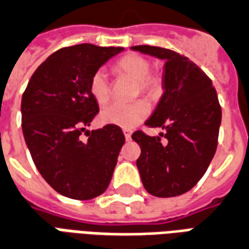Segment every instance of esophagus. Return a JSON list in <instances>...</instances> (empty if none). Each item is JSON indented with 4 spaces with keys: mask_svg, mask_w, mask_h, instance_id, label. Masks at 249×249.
I'll list each match as a JSON object with an SVG mask.
<instances>
[{
    "mask_svg": "<svg viewBox=\"0 0 249 249\" xmlns=\"http://www.w3.org/2000/svg\"><path fill=\"white\" fill-rule=\"evenodd\" d=\"M124 136H125V140L129 141V140H130V137H132V130L124 129Z\"/></svg>",
    "mask_w": 249,
    "mask_h": 249,
    "instance_id": "1",
    "label": "esophagus"
}]
</instances>
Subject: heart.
Returning a JSON list of instances; mask_svg holds the SVG:
<instances>
[{"label":"heart","mask_w":249,"mask_h":249,"mask_svg":"<svg viewBox=\"0 0 249 249\" xmlns=\"http://www.w3.org/2000/svg\"><path fill=\"white\" fill-rule=\"evenodd\" d=\"M116 71L133 80V96L137 97L142 94L149 100H155L160 96L162 90L161 77L151 73V62L145 57L139 54H126L121 57L114 65ZM89 90L94 101L98 105H104L110 97V85H109L107 73L103 69H98L92 74L89 81ZM149 114V107L145 101L137 100L135 103L112 104L104 108L100 113V121L104 125H114L123 129H132L142 123Z\"/></svg>","instance_id":"b5f03b06"}]
</instances>
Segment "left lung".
Wrapping results in <instances>:
<instances>
[{"label":"left lung","mask_w":249,"mask_h":249,"mask_svg":"<svg viewBox=\"0 0 249 249\" xmlns=\"http://www.w3.org/2000/svg\"><path fill=\"white\" fill-rule=\"evenodd\" d=\"M132 49L165 61L164 93L145 121L146 126L165 132L152 137L136 130L132 139L141 148L136 165L146 192L175 197L192 189L213 159L221 123L217 93L211 78L178 52L151 45Z\"/></svg>","instance_id":"obj_1"}]
</instances>
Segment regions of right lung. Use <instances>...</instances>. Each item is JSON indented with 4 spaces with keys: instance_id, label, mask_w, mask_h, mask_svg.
Wrapping results in <instances>:
<instances>
[{
    "instance_id": "add662e5",
    "label": "right lung",
    "mask_w": 249,
    "mask_h": 249,
    "mask_svg": "<svg viewBox=\"0 0 249 249\" xmlns=\"http://www.w3.org/2000/svg\"><path fill=\"white\" fill-rule=\"evenodd\" d=\"M123 51L92 44L58 49L36 69L22 94L25 142L41 176L62 196L90 200L112 180L125 137L114 125L87 130L98 113L89 81ZM84 131L87 142L79 139Z\"/></svg>"
}]
</instances>
